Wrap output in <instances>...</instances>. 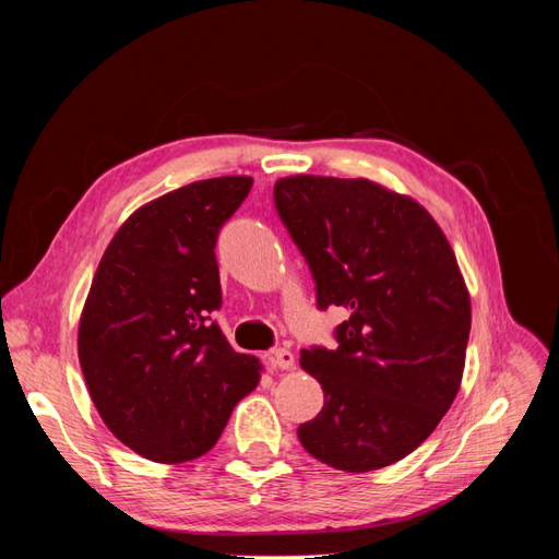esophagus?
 I'll use <instances>...</instances> for the list:
<instances>
[{"label":"esophagus","mask_w":559,"mask_h":559,"mask_svg":"<svg viewBox=\"0 0 559 559\" xmlns=\"http://www.w3.org/2000/svg\"><path fill=\"white\" fill-rule=\"evenodd\" d=\"M270 364H273V368H280V370H292L296 366V357H294L292 349L280 347L275 352H270Z\"/></svg>","instance_id":"esophagus-1"}]
</instances>
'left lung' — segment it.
<instances>
[{"instance_id": "obj_1", "label": "left lung", "mask_w": 559, "mask_h": 559, "mask_svg": "<svg viewBox=\"0 0 559 559\" xmlns=\"http://www.w3.org/2000/svg\"><path fill=\"white\" fill-rule=\"evenodd\" d=\"M275 205L317 282L345 306L337 349H302L324 408L298 427L314 460L384 468L427 441L460 392L471 298L445 233L411 195L370 179L294 175Z\"/></svg>"}]
</instances>
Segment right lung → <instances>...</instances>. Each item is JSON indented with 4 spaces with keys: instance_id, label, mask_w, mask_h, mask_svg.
<instances>
[{
    "instance_id": "1",
    "label": "right lung",
    "mask_w": 559,
    "mask_h": 559,
    "mask_svg": "<svg viewBox=\"0 0 559 559\" xmlns=\"http://www.w3.org/2000/svg\"><path fill=\"white\" fill-rule=\"evenodd\" d=\"M251 177L186 183L134 210L103 253L79 319V361L107 429L144 460L181 464L214 448L261 361L230 347L216 235Z\"/></svg>"
}]
</instances>
